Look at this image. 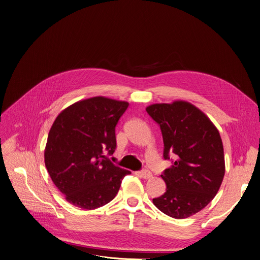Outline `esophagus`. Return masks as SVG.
<instances>
[{"label": "esophagus", "instance_id": "obj_1", "mask_svg": "<svg viewBox=\"0 0 260 260\" xmlns=\"http://www.w3.org/2000/svg\"><path fill=\"white\" fill-rule=\"evenodd\" d=\"M139 174L144 179H149V178L152 177V173L149 170H142Z\"/></svg>", "mask_w": 260, "mask_h": 260}]
</instances>
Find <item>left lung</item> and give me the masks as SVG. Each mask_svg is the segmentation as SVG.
<instances>
[{
	"mask_svg": "<svg viewBox=\"0 0 260 260\" xmlns=\"http://www.w3.org/2000/svg\"><path fill=\"white\" fill-rule=\"evenodd\" d=\"M146 111L160 127L164 158L175 156L172 167L160 175L167 190L152 202L170 217H190L215 198L223 180L225 162L219 132L188 102L153 104Z\"/></svg>",
	"mask_w": 260,
	"mask_h": 260,
	"instance_id": "left-lung-1",
	"label": "left lung"
}]
</instances>
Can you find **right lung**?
I'll use <instances>...</instances> for the list:
<instances>
[{"label":"right lung","mask_w":260,"mask_h":260,"mask_svg":"<svg viewBox=\"0 0 260 260\" xmlns=\"http://www.w3.org/2000/svg\"><path fill=\"white\" fill-rule=\"evenodd\" d=\"M127 102L104 96L79 101L55 118L44 151L45 166L58 190L75 207L93 210L112 201L129 171L104 155L116 149L115 127Z\"/></svg>","instance_id":"1"}]
</instances>
